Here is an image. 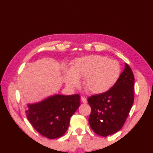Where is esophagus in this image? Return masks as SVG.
Wrapping results in <instances>:
<instances>
[{
    "label": "esophagus",
    "mask_w": 153,
    "mask_h": 153,
    "mask_svg": "<svg viewBox=\"0 0 153 153\" xmlns=\"http://www.w3.org/2000/svg\"><path fill=\"white\" fill-rule=\"evenodd\" d=\"M81 101H82V102L83 103H87V102H88V101H87V99L83 96L81 97Z\"/></svg>",
    "instance_id": "esophagus-1"
}]
</instances>
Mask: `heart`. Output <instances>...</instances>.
Returning <instances> with one entry per match:
<instances>
[{
	"mask_svg": "<svg viewBox=\"0 0 153 153\" xmlns=\"http://www.w3.org/2000/svg\"><path fill=\"white\" fill-rule=\"evenodd\" d=\"M119 63L100 55H89L76 58L72 68H65V82L71 88H76L81 78H84L85 88L94 94H101L110 90L121 76Z\"/></svg>",
	"mask_w": 153,
	"mask_h": 153,
	"instance_id": "obj_1",
	"label": "heart"
}]
</instances>
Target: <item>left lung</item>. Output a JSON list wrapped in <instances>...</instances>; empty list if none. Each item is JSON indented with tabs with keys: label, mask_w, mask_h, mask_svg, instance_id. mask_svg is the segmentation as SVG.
Here are the masks:
<instances>
[{
	"label": "left lung",
	"mask_w": 153,
	"mask_h": 153,
	"mask_svg": "<svg viewBox=\"0 0 153 153\" xmlns=\"http://www.w3.org/2000/svg\"><path fill=\"white\" fill-rule=\"evenodd\" d=\"M134 82L133 71L125 64L118 82L110 90L88 98L91 108L89 123L95 133L107 137L121 129L133 104Z\"/></svg>",
	"instance_id": "1"
}]
</instances>
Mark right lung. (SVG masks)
Masks as SVG:
<instances>
[{
	"label": "right lung",
	"instance_id": "add662e5",
	"mask_svg": "<svg viewBox=\"0 0 153 153\" xmlns=\"http://www.w3.org/2000/svg\"><path fill=\"white\" fill-rule=\"evenodd\" d=\"M78 94H56L40 101L27 105L28 120L42 135L50 139L62 137L67 131L71 117L78 109Z\"/></svg>",
	"mask_w": 153,
	"mask_h": 153
}]
</instances>
